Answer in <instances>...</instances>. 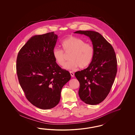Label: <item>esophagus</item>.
<instances>
[{"label": "esophagus", "instance_id": "obj_1", "mask_svg": "<svg viewBox=\"0 0 135 135\" xmlns=\"http://www.w3.org/2000/svg\"><path fill=\"white\" fill-rule=\"evenodd\" d=\"M70 73L71 74V77H74V73L73 72H72V71H70Z\"/></svg>", "mask_w": 135, "mask_h": 135}]
</instances>
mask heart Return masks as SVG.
Segmentation results:
<instances>
[{
	"mask_svg": "<svg viewBox=\"0 0 135 135\" xmlns=\"http://www.w3.org/2000/svg\"><path fill=\"white\" fill-rule=\"evenodd\" d=\"M62 46L64 51L70 53L69 59L64 66L66 69L74 70L79 67L84 68L90 65L94 56V49L90 43L85 42L80 38L70 36L62 41ZM64 51L58 48L53 50V56L57 64L63 66L65 64V57Z\"/></svg>",
	"mask_w": 135,
	"mask_h": 135,
	"instance_id": "b5f03b06",
	"label": "heart"
}]
</instances>
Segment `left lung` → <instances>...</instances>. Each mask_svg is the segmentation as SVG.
<instances>
[{"label": "left lung", "mask_w": 135, "mask_h": 135, "mask_svg": "<svg viewBox=\"0 0 135 135\" xmlns=\"http://www.w3.org/2000/svg\"><path fill=\"white\" fill-rule=\"evenodd\" d=\"M74 33L89 37L94 47V56L85 69L75 76L80 83L79 95L83 102L96 105L109 94L117 71V58L112 46L101 34L92 31H77Z\"/></svg>", "instance_id": "8db88e82"}]
</instances>
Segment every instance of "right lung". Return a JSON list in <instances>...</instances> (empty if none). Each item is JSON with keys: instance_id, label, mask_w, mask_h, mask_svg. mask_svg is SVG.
Listing matches in <instances>:
<instances>
[{"instance_id": "right-lung-1", "label": "right lung", "mask_w": 135, "mask_h": 135, "mask_svg": "<svg viewBox=\"0 0 135 135\" xmlns=\"http://www.w3.org/2000/svg\"><path fill=\"white\" fill-rule=\"evenodd\" d=\"M57 38L54 32L34 36L21 49L17 58V74L25 96L42 109L57 105L62 87L71 79L69 72L62 69L53 57Z\"/></svg>"}]
</instances>
